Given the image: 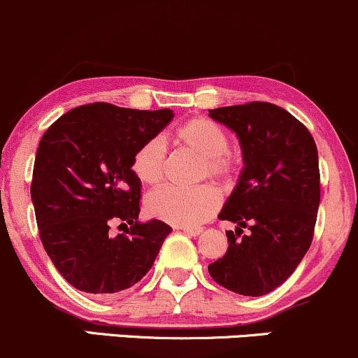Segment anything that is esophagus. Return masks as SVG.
Returning <instances> with one entry per match:
<instances>
[{
  "instance_id": "esophagus-1",
  "label": "esophagus",
  "mask_w": 358,
  "mask_h": 358,
  "mask_svg": "<svg viewBox=\"0 0 358 358\" xmlns=\"http://www.w3.org/2000/svg\"><path fill=\"white\" fill-rule=\"evenodd\" d=\"M179 230H182L184 234H187V236H193V237H196V236H199V234L203 232V229L201 227H187V225H180V227H178Z\"/></svg>"
}]
</instances>
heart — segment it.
<instances>
[{
  "label": "heart",
  "mask_w": 358,
  "mask_h": 358,
  "mask_svg": "<svg viewBox=\"0 0 358 358\" xmlns=\"http://www.w3.org/2000/svg\"><path fill=\"white\" fill-rule=\"evenodd\" d=\"M176 145L186 147L203 157L199 178L217 180L232 179L237 169L236 153L229 150V134L217 122L206 117H194L180 124L172 133ZM134 178L143 186H155L165 172V147L159 138L145 141L131 157ZM147 211L152 217L176 225H198L208 220L218 206V193L208 184L194 187L162 186L147 196Z\"/></svg>",
  "instance_id": "heart-1"
}]
</instances>
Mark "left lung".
I'll use <instances>...</instances> for the list:
<instances>
[{
	"instance_id": "obj_1",
	"label": "left lung",
	"mask_w": 358,
	"mask_h": 358,
	"mask_svg": "<svg viewBox=\"0 0 358 358\" xmlns=\"http://www.w3.org/2000/svg\"><path fill=\"white\" fill-rule=\"evenodd\" d=\"M208 113L237 134L244 160L218 215L237 229L227 230V252L208 271L227 290L259 297L282 285L310 248L321 199L317 148L309 129L275 103ZM242 228L250 229L248 236H240Z\"/></svg>"
}]
</instances>
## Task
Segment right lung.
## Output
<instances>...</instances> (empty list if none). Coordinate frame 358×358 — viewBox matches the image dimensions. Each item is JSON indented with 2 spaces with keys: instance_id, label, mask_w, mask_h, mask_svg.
<instances>
[{
  "instance_id": "obj_1",
  "label": "right lung",
  "mask_w": 358,
  "mask_h": 358,
  "mask_svg": "<svg viewBox=\"0 0 358 358\" xmlns=\"http://www.w3.org/2000/svg\"><path fill=\"white\" fill-rule=\"evenodd\" d=\"M172 117L171 109L95 102L68 110L41 138L30 196L42 245L71 287L109 297L153 266L172 229L138 222L141 182L131 157ZM114 224L125 232L114 236Z\"/></svg>"
}]
</instances>
